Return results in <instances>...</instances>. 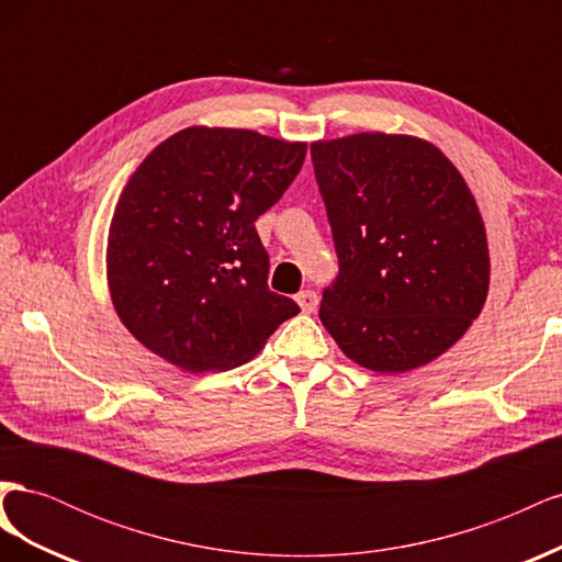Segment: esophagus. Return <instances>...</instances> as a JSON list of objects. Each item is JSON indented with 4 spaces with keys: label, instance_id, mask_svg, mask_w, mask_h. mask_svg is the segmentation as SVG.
Instances as JSON below:
<instances>
[{
    "label": "esophagus",
    "instance_id": "esophagus-1",
    "mask_svg": "<svg viewBox=\"0 0 562 562\" xmlns=\"http://www.w3.org/2000/svg\"><path fill=\"white\" fill-rule=\"evenodd\" d=\"M295 300H297L300 310H302L304 314H312V312L316 310V304H318V297H316L314 291H300V293L295 295Z\"/></svg>",
    "mask_w": 562,
    "mask_h": 562
}]
</instances>
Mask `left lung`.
I'll list each match as a JSON object with an SVG mask.
<instances>
[{"instance_id":"left-lung-1","label":"left lung","mask_w":562,"mask_h":562,"mask_svg":"<svg viewBox=\"0 0 562 562\" xmlns=\"http://www.w3.org/2000/svg\"><path fill=\"white\" fill-rule=\"evenodd\" d=\"M312 161L339 262L321 323L375 372L434 361L487 297L485 225L464 178L413 135L312 143Z\"/></svg>"}]
</instances>
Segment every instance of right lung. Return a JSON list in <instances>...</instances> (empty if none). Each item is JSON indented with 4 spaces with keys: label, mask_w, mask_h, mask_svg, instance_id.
I'll use <instances>...</instances> for the list:
<instances>
[{
    "label": "right lung",
    "mask_w": 562,
    "mask_h": 562,
    "mask_svg": "<svg viewBox=\"0 0 562 562\" xmlns=\"http://www.w3.org/2000/svg\"><path fill=\"white\" fill-rule=\"evenodd\" d=\"M304 155V143L206 126L149 151L108 236L110 295L138 342L182 370H229L300 312L269 291L255 220L291 187Z\"/></svg>",
    "instance_id": "add662e5"
}]
</instances>
